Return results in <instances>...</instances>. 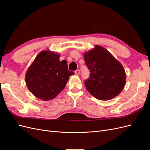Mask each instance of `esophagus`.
I'll return each mask as SVG.
<instances>
[{
    "mask_svg": "<svg viewBox=\"0 0 150 150\" xmlns=\"http://www.w3.org/2000/svg\"><path fill=\"white\" fill-rule=\"evenodd\" d=\"M75 74H76V75H79V74H80V71L78 69V70H76V71H75Z\"/></svg>",
    "mask_w": 150,
    "mask_h": 150,
    "instance_id": "esophagus-1",
    "label": "esophagus"
}]
</instances>
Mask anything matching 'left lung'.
<instances>
[{
	"label": "left lung",
	"instance_id": "1",
	"mask_svg": "<svg viewBox=\"0 0 150 150\" xmlns=\"http://www.w3.org/2000/svg\"><path fill=\"white\" fill-rule=\"evenodd\" d=\"M84 58L90 71L89 78L84 81L88 92L102 101L117 96L126 84V72L121 63L98 45L86 52Z\"/></svg>",
	"mask_w": 150,
	"mask_h": 150
}]
</instances>
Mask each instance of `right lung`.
<instances>
[{
    "instance_id": "obj_1",
    "label": "right lung",
    "mask_w": 150,
    "mask_h": 150,
    "mask_svg": "<svg viewBox=\"0 0 150 150\" xmlns=\"http://www.w3.org/2000/svg\"><path fill=\"white\" fill-rule=\"evenodd\" d=\"M60 55L42 51L29 67L25 76L27 86L34 96L49 101L59 94L74 73L68 70L67 61H59Z\"/></svg>"
}]
</instances>
